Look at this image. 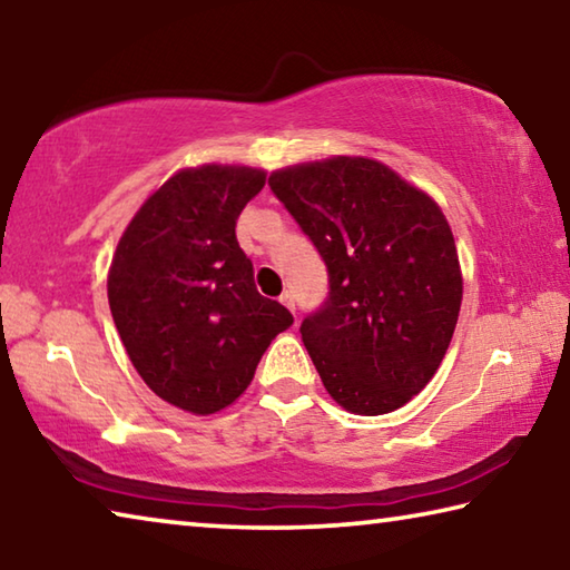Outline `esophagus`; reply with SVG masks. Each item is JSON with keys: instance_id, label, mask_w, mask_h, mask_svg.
<instances>
[{"instance_id": "1", "label": "esophagus", "mask_w": 570, "mask_h": 570, "mask_svg": "<svg viewBox=\"0 0 570 570\" xmlns=\"http://www.w3.org/2000/svg\"><path fill=\"white\" fill-rule=\"evenodd\" d=\"M278 302H282L286 308H288V312H292L294 314V308H296V302H294V294L292 292H284L282 294V298H278Z\"/></svg>"}]
</instances>
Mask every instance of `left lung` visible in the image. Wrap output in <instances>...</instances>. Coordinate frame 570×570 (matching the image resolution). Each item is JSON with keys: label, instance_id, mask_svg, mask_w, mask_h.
<instances>
[{"label": "left lung", "instance_id": "left-lung-1", "mask_svg": "<svg viewBox=\"0 0 570 570\" xmlns=\"http://www.w3.org/2000/svg\"><path fill=\"white\" fill-rule=\"evenodd\" d=\"M268 186L330 274L324 304L298 330L326 392L370 417L402 407L438 372L460 314L442 210L370 158L284 168Z\"/></svg>", "mask_w": 570, "mask_h": 570}]
</instances>
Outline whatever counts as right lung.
<instances>
[{"mask_svg": "<svg viewBox=\"0 0 570 570\" xmlns=\"http://www.w3.org/2000/svg\"><path fill=\"white\" fill-rule=\"evenodd\" d=\"M256 168L180 170L135 214L112 256L108 302L142 382L170 404L214 414L238 400L288 308L258 294L236 240L264 188Z\"/></svg>", "mask_w": 570, "mask_h": 570, "instance_id": "right-lung-1", "label": "right lung"}]
</instances>
